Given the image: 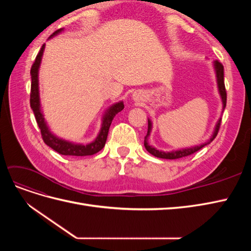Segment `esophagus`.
Masks as SVG:
<instances>
[{
    "label": "esophagus",
    "instance_id": "obj_1",
    "mask_svg": "<svg viewBox=\"0 0 251 251\" xmlns=\"http://www.w3.org/2000/svg\"><path fill=\"white\" fill-rule=\"evenodd\" d=\"M141 96V93H139V92H134L133 93V100H135V101H138L139 100H140V97Z\"/></svg>",
    "mask_w": 251,
    "mask_h": 251
}]
</instances>
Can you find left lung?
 Masks as SVG:
<instances>
[{"instance_id": "1", "label": "left lung", "mask_w": 251, "mask_h": 251, "mask_svg": "<svg viewBox=\"0 0 251 251\" xmlns=\"http://www.w3.org/2000/svg\"><path fill=\"white\" fill-rule=\"evenodd\" d=\"M212 66H214V70H215V73H216L218 91H219V94H220V97H221L222 104H223L222 110L224 111V109L226 107V91H225V85H224V67L221 63H219L218 60H214V62H212ZM148 121H149V128H148V134L146 136V138H144V148L147 149V151H149L150 154H151L157 158H162V159H178V158L186 157V156H189V155L196 153L197 151H199L203 147L207 146V144H209L212 140L216 138V136L219 132L220 125H221V118H219L216 126H215L214 132H212L210 138L206 142L198 144V146H195V147L182 148V149H179V150L164 151H161V150H157L155 147L151 146V144L149 143V137L151 135V128H153V123H151V120L150 118H148Z\"/></svg>"}]
</instances>
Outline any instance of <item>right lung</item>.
Segmentation results:
<instances>
[{"label": "right lung", "instance_id": "1", "mask_svg": "<svg viewBox=\"0 0 251 251\" xmlns=\"http://www.w3.org/2000/svg\"><path fill=\"white\" fill-rule=\"evenodd\" d=\"M63 31H64V28L56 30V31L49 37V40ZM45 46H46V45L44 44L39 52V54L36 55L35 62L31 67V70H30L31 80H32L31 94H30V107H31L34 113L36 123L39 125V127L43 136V140L48 147L57 151V153L65 156H90V155L96 154L97 151H100L104 147L112 120L116 116V114H118L120 111L124 110L125 108L124 101L120 100L118 102L113 103L104 111L101 117L100 130L98 132L96 138L93 141H91L90 143H75V142L60 138L54 133H52L46 119L44 117V113L42 111L40 87H39V71H40L44 51H45Z\"/></svg>", "mask_w": 251, "mask_h": 251}]
</instances>
